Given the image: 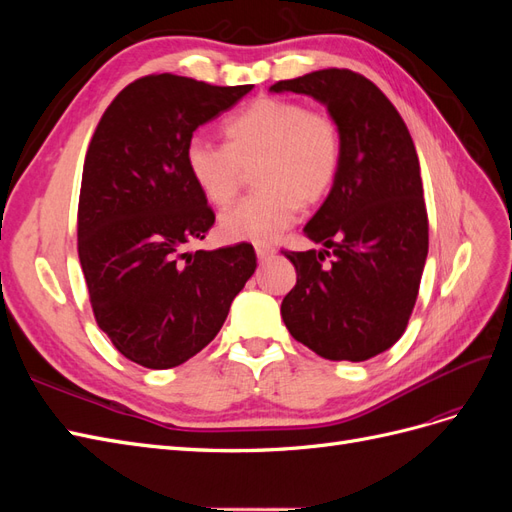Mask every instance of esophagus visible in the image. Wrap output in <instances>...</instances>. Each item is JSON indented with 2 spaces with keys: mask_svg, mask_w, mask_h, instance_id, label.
<instances>
[{
  "mask_svg": "<svg viewBox=\"0 0 512 512\" xmlns=\"http://www.w3.org/2000/svg\"><path fill=\"white\" fill-rule=\"evenodd\" d=\"M256 256H258L260 262H267V260H271L275 256V250H273V247H269V245H256Z\"/></svg>",
  "mask_w": 512,
  "mask_h": 512,
  "instance_id": "obj_1",
  "label": "esophagus"
}]
</instances>
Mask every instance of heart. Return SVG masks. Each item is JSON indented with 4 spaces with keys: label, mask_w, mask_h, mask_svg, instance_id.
Returning <instances> with one entry per match:
<instances>
[{
    "label": "heart",
    "mask_w": 512,
    "mask_h": 512,
    "mask_svg": "<svg viewBox=\"0 0 512 512\" xmlns=\"http://www.w3.org/2000/svg\"><path fill=\"white\" fill-rule=\"evenodd\" d=\"M226 145L192 136L185 166L213 207L235 200L245 170L256 194L224 211L222 235L265 245L297 220L299 207L318 205L333 188L342 162V136L331 115L286 98H258L224 123Z\"/></svg>",
    "instance_id": "b5f03b06"
}]
</instances>
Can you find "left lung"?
I'll return each mask as SVG.
<instances>
[{
    "label": "left lung",
    "instance_id": "left-lung-1",
    "mask_svg": "<svg viewBox=\"0 0 512 512\" xmlns=\"http://www.w3.org/2000/svg\"><path fill=\"white\" fill-rule=\"evenodd\" d=\"M269 91L327 106L342 136L337 179L303 228L322 250L284 252L297 269L284 324L322 359L367 361L406 331L425 269L429 226L412 136L389 98L352 70L309 72Z\"/></svg>",
    "mask_w": 512,
    "mask_h": 512
}]
</instances>
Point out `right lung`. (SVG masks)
Returning <instances> with one entry per match:
<instances>
[{"instance_id":"1","label":"right lung","mask_w":512,"mask_h":512,"mask_svg":"<svg viewBox=\"0 0 512 512\" xmlns=\"http://www.w3.org/2000/svg\"><path fill=\"white\" fill-rule=\"evenodd\" d=\"M250 91L145 76L111 102L89 143L79 198L89 301L113 346L143 367L170 369L203 350L256 271L250 243L183 252L215 222L185 145Z\"/></svg>"}]
</instances>
